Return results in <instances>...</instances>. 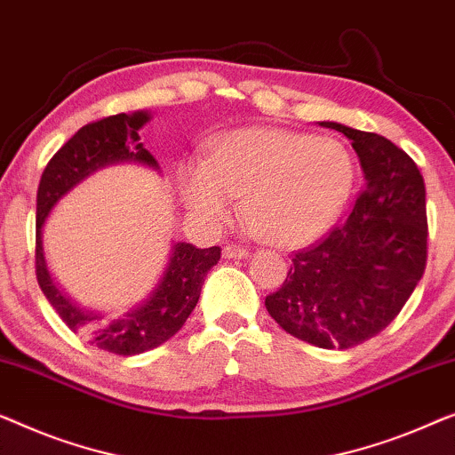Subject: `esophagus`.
<instances>
[{
    "instance_id": "esophagus-1",
    "label": "esophagus",
    "mask_w": 455,
    "mask_h": 455,
    "mask_svg": "<svg viewBox=\"0 0 455 455\" xmlns=\"http://www.w3.org/2000/svg\"><path fill=\"white\" fill-rule=\"evenodd\" d=\"M223 256H226V259H246L248 250L242 246H234V243H228V246H223Z\"/></svg>"
}]
</instances>
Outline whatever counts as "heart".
<instances>
[{
	"mask_svg": "<svg viewBox=\"0 0 455 455\" xmlns=\"http://www.w3.org/2000/svg\"><path fill=\"white\" fill-rule=\"evenodd\" d=\"M353 180V157L340 141L254 127L221 135L203 164L182 166L179 193L209 226L228 220L232 199H243V215L260 240L295 248L328 232Z\"/></svg>",
	"mask_w": 455,
	"mask_h": 455,
	"instance_id": "heart-1",
	"label": "heart"
}]
</instances>
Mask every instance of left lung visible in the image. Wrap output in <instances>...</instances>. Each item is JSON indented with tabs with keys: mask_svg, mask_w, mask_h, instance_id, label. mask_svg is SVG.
I'll use <instances>...</instances> for the list:
<instances>
[{
	"mask_svg": "<svg viewBox=\"0 0 455 455\" xmlns=\"http://www.w3.org/2000/svg\"><path fill=\"white\" fill-rule=\"evenodd\" d=\"M351 140L365 174L348 220L291 259L265 306L283 331L320 348H351L400 314L427 265L425 180L406 151L378 133L324 121Z\"/></svg>",
	"mask_w": 455,
	"mask_h": 455,
	"instance_id": "obj_1",
	"label": "left lung"
}]
</instances>
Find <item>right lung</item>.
Returning a JSON list of instances; mask_svg holds the SVG:
<instances>
[{
  "mask_svg": "<svg viewBox=\"0 0 455 455\" xmlns=\"http://www.w3.org/2000/svg\"><path fill=\"white\" fill-rule=\"evenodd\" d=\"M148 121L149 113L137 110L133 115L121 113L85 124L51 157L36 193L35 265L44 298L71 331L85 332L90 345L123 357L151 351L180 331L201 298L207 273L220 260L221 248H196L193 243L176 242L166 271L148 299L129 309L121 318L108 320L104 314L76 306L68 295L59 291L44 260L43 226L52 207L71 188L104 166L135 162L157 170L156 157L140 143V129Z\"/></svg>",
  "mask_w": 455,
  "mask_h": 455,
  "instance_id": "add662e5",
  "label": "right lung"
}]
</instances>
